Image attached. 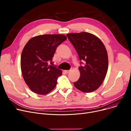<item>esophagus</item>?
Instances as JSON below:
<instances>
[{
	"instance_id": "34e87169",
	"label": "esophagus",
	"mask_w": 131,
	"mask_h": 131,
	"mask_svg": "<svg viewBox=\"0 0 131 131\" xmlns=\"http://www.w3.org/2000/svg\"><path fill=\"white\" fill-rule=\"evenodd\" d=\"M70 70H64V72H65L66 73H68L69 72H70Z\"/></svg>"
}]
</instances>
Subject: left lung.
I'll return each mask as SVG.
<instances>
[{
    "mask_svg": "<svg viewBox=\"0 0 131 131\" xmlns=\"http://www.w3.org/2000/svg\"><path fill=\"white\" fill-rule=\"evenodd\" d=\"M67 36L80 60L85 61L80 62V76L73 82L74 86L84 93L96 90L103 83L108 70V56L104 44L97 36L87 32L67 34Z\"/></svg>",
    "mask_w": 131,
    "mask_h": 131,
    "instance_id": "1",
    "label": "left lung"
}]
</instances>
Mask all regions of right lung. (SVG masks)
I'll return each mask as SVG.
<instances>
[{"label": "right lung", "mask_w": 131, "mask_h": 131, "mask_svg": "<svg viewBox=\"0 0 131 131\" xmlns=\"http://www.w3.org/2000/svg\"><path fill=\"white\" fill-rule=\"evenodd\" d=\"M67 40L62 34H46L32 38L21 53V70L27 85L34 93L47 94L57 85L62 71L52 63L58 46Z\"/></svg>", "instance_id": "right-lung-1"}]
</instances>
